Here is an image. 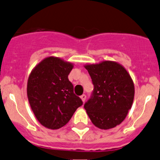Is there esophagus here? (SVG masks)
Segmentation results:
<instances>
[{
    "instance_id": "1",
    "label": "esophagus",
    "mask_w": 160,
    "mask_h": 160,
    "mask_svg": "<svg viewBox=\"0 0 160 160\" xmlns=\"http://www.w3.org/2000/svg\"><path fill=\"white\" fill-rule=\"evenodd\" d=\"M86 98H87V96L85 95V94H82V95L80 96V98L82 99V101H83V102H85V100H86Z\"/></svg>"
}]
</instances>
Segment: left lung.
Segmentation results:
<instances>
[{
	"label": "left lung",
	"mask_w": 160,
	"mask_h": 160,
	"mask_svg": "<svg viewBox=\"0 0 160 160\" xmlns=\"http://www.w3.org/2000/svg\"><path fill=\"white\" fill-rule=\"evenodd\" d=\"M91 76L94 90L84 104L93 124L108 130L120 124L132 106L134 85L123 66L104 61L84 66Z\"/></svg>",
	"instance_id": "8db88e82"
}]
</instances>
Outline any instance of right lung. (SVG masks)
Wrapping results in <instances>:
<instances>
[{
    "label": "right lung",
    "mask_w": 160,
    "mask_h": 160,
    "mask_svg": "<svg viewBox=\"0 0 160 160\" xmlns=\"http://www.w3.org/2000/svg\"><path fill=\"white\" fill-rule=\"evenodd\" d=\"M72 68V63L52 56L42 60L29 75L28 100L37 120L45 128H62L83 105L68 79Z\"/></svg>",
    "instance_id": "add662e5"
}]
</instances>
